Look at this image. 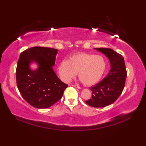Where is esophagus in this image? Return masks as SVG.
<instances>
[{
	"label": "esophagus",
	"instance_id": "34e87169",
	"mask_svg": "<svg viewBox=\"0 0 146 146\" xmlns=\"http://www.w3.org/2000/svg\"><path fill=\"white\" fill-rule=\"evenodd\" d=\"M72 86H74V87H75V88H78V89H80V87L79 86H78V85H72Z\"/></svg>",
	"mask_w": 146,
	"mask_h": 146
}]
</instances>
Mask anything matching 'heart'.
Listing matches in <instances>:
<instances>
[{
  "label": "heart",
  "instance_id": "heart-1",
  "mask_svg": "<svg viewBox=\"0 0 146 146\" xmlns=\"http://www.w3.org/2000/svg\"><path fill=\"white\" fill-rule=\"evenodd\" d=\"M105 68L106 62L102 56L79 53L70 56L69 60L61 61L58 66V72L66 83H69L78 73L84 85L91 86L100 80Z\"/></svg>",
  "mask_w": 146,
  "mask_h": 146
}]
</instances>
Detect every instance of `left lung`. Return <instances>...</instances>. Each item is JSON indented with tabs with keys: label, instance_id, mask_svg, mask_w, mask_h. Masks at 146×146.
<instances>
[{
	"label": "left lung",
	"instance_id": "8db88e82",
	"mask_svg": "<svg viewBox=\"0 0 146 146\" xmlns=\"http://www.w3.org/2000/svg\"><path fill=\"white\" fill-rule=\"evenodd\" d=\"M108 58L110 70L102 80L91 86V98L85 102L92 107L102 108L112 104L124 88L127 71L123 56L108 48H95Z\"/></svg>",
	"mask_w": 146,
	"mask_h": 146
}]
</instances>
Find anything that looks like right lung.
<instances>
[{
  "instance_id": "1",
  "label": "right lung",
  "mask_w": 146,
  "mask_h": 146,
  "mask_svg": "<svg viewBox=\"0 0 146 146\" xmlns=\"http://www.w3.org/2000/svg\"><path fill=\"white\" fill-rule=\"evenodd\" d=\"M58 50L33 47L20 54L16 68L17 86L23 98L33 107L47 108L58 102L68 85L53 69ZM37 68L33 70L32 64Z\"/></svg>"
}]
</instances>
